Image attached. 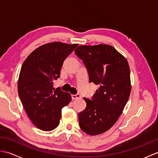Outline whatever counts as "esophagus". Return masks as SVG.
Here are the masks:
<instances>
[{
  "label": "esophagus",
  "mask_w": 158,
  "mask_h": 158,
  "mask_svg": "<svg viewBox=\"0 0 158 158\" xmlns=\"http://www.w3.org/2000/svg\"><path fill=\"white\" fill-rule=\"evenodd\" d=\"M71 97L73 99H77V98H81V95H80L79 94H72Z\"/></svg>",
  "instance_id": "1"
}]
</instances>
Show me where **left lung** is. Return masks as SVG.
Instances as JSON below:
<instances>
[{"label": "left lung", "mask_w": 158, "mask_h": 158, "mask_svg": "<svg viewBox=\"0 0 158 158\" xmlns=\"http://www.w3.org/2000/svg\"><path fill=\"white\" fill-rule=\"evenodd\" d=\"M75 54L86 67L89 82L99 85L91 98H83L86 108L79 113L81 129L98 135L111 127L122 114L131 91L127 60L112 46L81 45Z\"/></svg>", "instance_id": "1"}]
</instances>
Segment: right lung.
Wrapping results in <instances>:
<instances>
[{
    "label": "right lung",
    "mask_w": 158,
    "mask_h": 158,
    "mask_svg": "<svg viewBox=\"0 0 158 158\" xmlns=\"http://www.w3.org/2000/svg\"><path fill=\"white\" fill-rule=\"evenodd\" d=\"M78 44L53 42L36 49L23 62L18 83L19 97L29 118L43 131L59 125L62 109L71 101V96L53 81L60 77L64 60Z\"/></svg>",
    "instance_id": "add662e5"
}]
</instances>
